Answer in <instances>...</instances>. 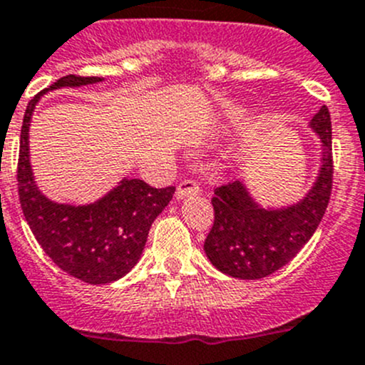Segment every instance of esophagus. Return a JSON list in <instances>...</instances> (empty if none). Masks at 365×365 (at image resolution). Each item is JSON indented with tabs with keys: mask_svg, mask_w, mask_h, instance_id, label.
Here are the masks:
<instances>
[{
	"mask_svg": "<svg viewBox=\"0 0 365 365\" xmlns=\"http://www.w3.org/2000/svg\"><path fill=\"white\" fill-rule=\"evenodd\" d=\"M200 193V186L198 182L191 181V179H184L179 182L178 191H175V197L178 198H186V197H195V195Z\"/></svg>",
	"mask_w": 365,
	"mask_h": 365,
	"instance_id": "34e87169",
	"label": "esophagus"
}]
</instances>
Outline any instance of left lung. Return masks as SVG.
Instances as JSON below:
<instances>
[{"mask_svg": "<svg viewBox=\"0 0 365 365\" xmlns=\"http://www.w3.org/2000/svg\"><path fill=\"white\" fill-rule=\"evenodd\" d=\"M310 128L319 135L323 158L319 175L302 202L284 209H262L241 181L215 190V223L204 250L216 269L236 279H262L286 266L316 232L334 182L331 120L327 106L314 115Z\"/></svg>", "mask_w": 365, "mask_h": 365, "instance_id": "obj_1", "label": "left lung"}]
</instances>
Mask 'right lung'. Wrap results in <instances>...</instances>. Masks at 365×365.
<instances>
[{
	"instance_id": "obj_1",
	"label": "right lung",
	"mask_w": 365,
	"mask_h": 365,
	"mask_svg": "<svg viewBox=\"0 0 365 365\" xmlns=\"http://www.w3.org/2000/svg\"><path fill=\"white\" fill-rule=\"evenodd\" d=\"M97 76L68 74L28 103L21 128L17 187L24 218L51 261L86 284H110L131 272L142 257L149 229L174 197V186L153 187L142 179H122L88 205L56 204L35 186L28 154V131L35 104L48 90L99 83Z\"/></svg>"
}]
</instances>
